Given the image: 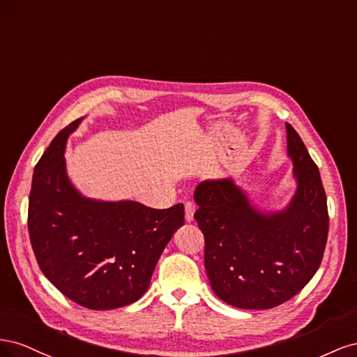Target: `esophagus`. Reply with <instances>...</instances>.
I'll use <instances>...</instances> for the list:
<instances>
[{"label":"esophagus","instance_id":"obj_1","mask_svg":"<svg viewBox=\"0 0 357 357\" xmlns=\"http://www.w3.org/2000/svg\"><path fill=\"white\" fill-rule=\"evenodd\" d=\"M185 211H186V222H192L193 220V214H195V204L188 201L185 204Z\"/></svg>","mask_w":357,"mask_h":357}]
</instances>
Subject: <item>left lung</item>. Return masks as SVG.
<instances>
[{"label":"left lung","instance_id":"left-lung-1","mask_svg":"<svg viewBox=\"0 0 357 357\" xmlns=\"http://www.w3.org/2000/svg\"><path fill=\"white\" fill-rule=\"evenodd\" d=\"M286 131L298 188L284 210L259 211L232 178L205 180L193 193L210 284L236 308L268 310L294 298L316 274L326 247L329 215L319 168L291 125Z\"/></svg>","mask_w":357,"mask_h":357}]
</instances>
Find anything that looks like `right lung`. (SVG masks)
<instances>
[{
	"mask_svg": "<svg viewBox=\"0 0 357 357\" xmlns=\"http://www.w3.org/2000/svg\"><path fill=\"white\" fill-rule=\"evenodd\" d=\"M82 121L63 128L34 168L28 231L41 273L53 286L84 308L113 310L146 294L162 252L185 223V207L156 210L83 197L71 185L63 158Z\"/></svg>",
	"mask_w": 357,
	"mask_h": 357,
	"instance_id": "add662e5",
	"label": "right lung"
}]
</instances>
